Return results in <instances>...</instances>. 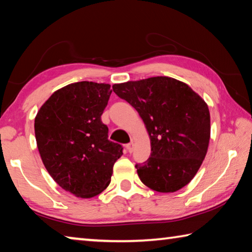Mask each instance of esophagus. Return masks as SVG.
<instances>
[{
  "instance_id": "1",
  "label": "esophagus",
  "mask_w": 252,
  "mask_h": 252,
  "mask_svg": "<svg viewBox=\"0 0 252 252\" xmlns=\"http://www.w3.org/2000/svg\"><path fill=\"white\" fill-rule=\"evenodd\" d=\"M126 150L129 151V152H132V150H133V143H127L126 146Z\"/></svg>"
}]
</instances>
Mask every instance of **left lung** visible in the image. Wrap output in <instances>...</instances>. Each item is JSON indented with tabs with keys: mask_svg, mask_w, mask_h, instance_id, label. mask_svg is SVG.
Masks as SVG:
<instances>
[{
	"mask_svg": "<svg viewBox=\"0 0 252 252\" xmlns=\"http://www.w3.org/2000/svg\"><path fill=\"white\" fill-rule=\"evenodd\" d=\"M112 89L138 111L150 138V158L135 165L140 180L163 193L187 186L208 151V104L189 85L169 76L127 81Z\"/></svg>",
	"mask_w": 252,
	"mask_h": 252,
	"instance_id": "8db88e82",
	"label": "left lung"
}]
</instances>
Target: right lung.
<instances>
[{"label": "right lung", "mask_w": 252, "mask_h": 252, "mask_svg": "<svg viewBox=\"0 0 252 252\" xmlns=\"http://www.w3.org/2000/svg\"><path fill=\"white\" fill-rule=\"evenodd\" d=\"M110 84L81 81L55 91L37 111L34 131L42 162L58 185L78 198L110 185L122 147L108 139L101 121Z\"/></svg>", "instance_id": "add662e5"}]
</instances>
